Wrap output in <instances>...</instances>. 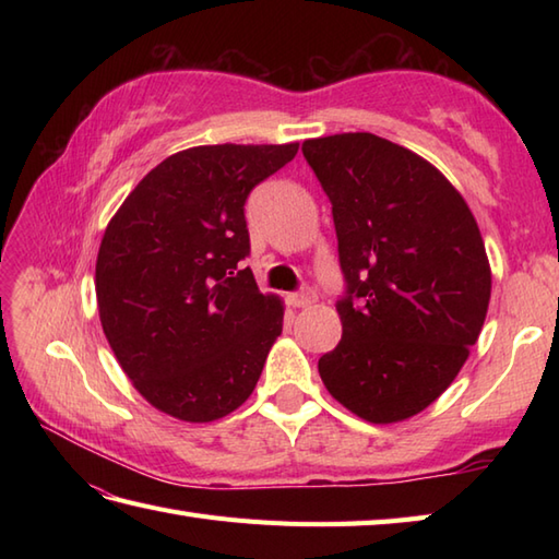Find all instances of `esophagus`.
I'll use <instances>...</instances> for the list:
<instances>
[{
	"mask_svg": "<svg viewBox=\"0 0 559 559\" xmlns=\"http://www.w3.org/2000/svg\"><path fill=\"white\" fill-rule=\"evenodd\" d=\"M317 298H314V293L310 290V288H302V290H298V293H290L288 295V302L293 305V307H307V305H312Z\"/></svg>",
	"mask_w": 559,
	"mask_h": 559,
	"instance_id": "obj_1",
	"label": "esophagus"
}]
</instances>
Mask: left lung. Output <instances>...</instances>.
I'll return each mask as SVG.
<instances>
[{"mask_svg":"<svg viewBox=\"0 0 559 559\" xmlns=\"http://www.w3.org/2000/svg\"><path fill=\"white\" fill-rule=\"evenodd\" d=\"M302 153L331 201L346 281L343 336L319 374L362 420H406L454 382L488 314L478 223L435 165L382 136L307 139Z\"/></svg>","mask_w":559,"mask_h":559,"instance_id":"8db88e82","label":"left lung"}]
</instances>
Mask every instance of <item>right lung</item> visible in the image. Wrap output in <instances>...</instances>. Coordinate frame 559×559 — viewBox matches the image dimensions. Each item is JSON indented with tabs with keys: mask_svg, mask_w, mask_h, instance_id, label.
<instances>
[{
	"mask_svg": "<svg viewBox=\"0 0 559 559\" xmlns=\"http://www.w3.org/2000/svg\"><path fill=\"white\" fill-rule=\"evenodd\" d=\"M300 144L197 146L156 165L108 223L96 261L100 324L136 391L187 423L240 408L283 331L259 293L245 201Z\"/></svg>",
	"mask_w": 559,
	"mask_h": 559,
	"instance_id": "right-lung-1",
	"label": "right lung"
}]
</instances>
